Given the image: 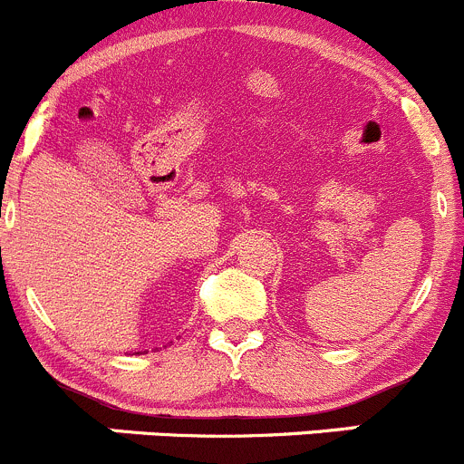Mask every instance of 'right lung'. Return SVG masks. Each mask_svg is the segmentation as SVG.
I'll list each match as a JSON object with an SVG mask.
<instances>
[{
	"mask_svg": "<svg viewBox=\"0 0 464 464\" xmlns=\"http://www.w3.org/2000/svg\"><path fill=\"white\" fill-rule=\"evenodd\" d=\"M137 354H140V352H137Z\"/></svg>",
	"mask_w": 464,
	"mask_h": 464,
	"instance_id": "right-lung-1",
	"label": "right lung"
}]
</instances>
